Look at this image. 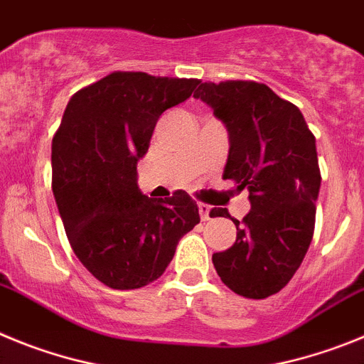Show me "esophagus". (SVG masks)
<instances>
[{"label":"esophagus","instance_id":"34e87169","mask_svg":"<svg viewBox=\"0 0 364 364\" xmlns=\"http://www.w3.org/2000/svg\"><path fill=\"white\" fill-rule=\"evenodd\" d=\"M198 213H200L202 220H210V218H211V208L208 204H198Z\"/></svg>","mask_w":364,"mask_h":364}]
</instances>
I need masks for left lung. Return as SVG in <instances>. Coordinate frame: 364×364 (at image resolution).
Instances as JSON below:
<instances>
[{
    "label": "left lung",
    "mask_w": 364,
    "mask_h": 364,
    "mask_svg": "<svg viewBox=\"0 0 364 364\" xmlns=\"http://www.w3.org/2000/svg\"><path fill=\"white\" fill-rule=\"evenodd\" d=\"M195 98L213 109L230 138L224 178L250 191L252 210L237 226V240L213 253L222 282L247 299L284 288L310 247L321 171L315 136L302 112L264 83H200ZM213 217H230L213 210Z\"/></svg>",
    "instance_id": "obj_1"
}]
</instances>
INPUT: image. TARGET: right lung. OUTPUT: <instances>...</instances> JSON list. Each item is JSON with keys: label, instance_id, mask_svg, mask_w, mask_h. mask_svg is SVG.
Wrapping results in <instances>:
<instances>
[{"label": "right lung", "instance_id": "right-lung-1", "mask_svg": "<svg viewBox=\"0 0 364 364\" xmlns=\"http://www.w3.org/2000/svg\"><path fill=\"white\" fill-rule=\"evenodd\" d=\"M198 80L112 73L78 91L53 138V193L83 266L112 290H136L166 272L176 244L200 222L186 191L154 200L138 189L136 164L167 109Z\"/></svg>", "mask_w": 364, "mask_h": 364}]
</instances>
